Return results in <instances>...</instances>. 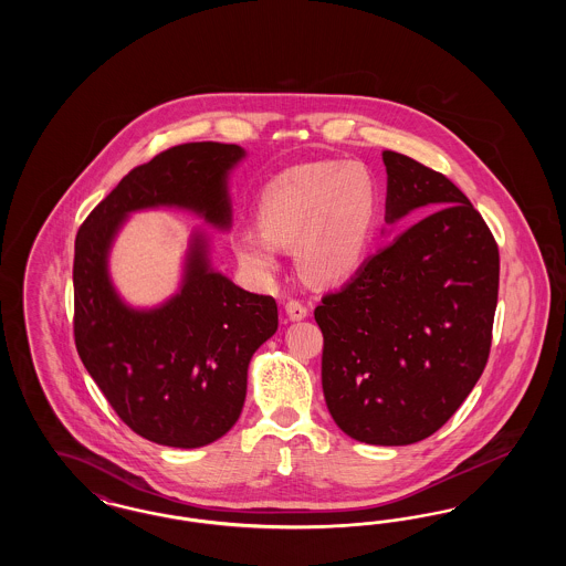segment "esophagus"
Returning a JSON list of instances; mask_svg holds the SVG:
<instances>
[{
    "label": "esophagus",
    "instance_id": "obj_1",
    "mask_svg": "<svg viewBox=\"0 0 566 566\" xmlns=\"http://www.w3.org/2000/svg\"><path fill=\"white\" fill-rule=\"evenodd\" d=\"M286 316H289L291 321H303V318H307V307H305L301 301L291 298V301L286 303Z\"/></svg>",
    "mask_w": 566,
    "mask_h": 566
}]
</instances>
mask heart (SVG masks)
<instances>
[{"label":"heart","mask_w":566,"mask_h":566,"mask_svg":"<svg viewBox=\"0 0 566 566\" xmlns=\"http://www.w3.org/2000/svg\"><path fill=\"white\" fill-rule=\"evenodd\" d=\"M377 212L376 180L365 165H295L263 187L256 201L261 231H240L233 250L243 270L270 280L280 270V248L295 245L307 277L337 284L363 268L376 235Z\"/></svg>","instance_id":"heart-1"}]
</instances>
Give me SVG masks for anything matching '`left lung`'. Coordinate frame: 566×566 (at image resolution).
I'll return each mask as SVG.
<instances>
[{
    "instance_id": "8db88e82",
    "label": "left lung",
    "mask_w": 566,
    "mask_h": 566,
    "mask_svg": "<svg viewBox=\"0 0 566 566\" xmlns=\"http://www.w3.org/2000/svg\"><path fill=\"white\" fill-rule=\"evenodd\" d=\"M386 224L431 212L323 296V390L335 424L371 446L439 431L484 371L499 296V248L443 174L384 150Z\"/></svg>"
}]
</instances>
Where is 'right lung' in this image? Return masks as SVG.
I'll return each mask as SVG.
<instances>
[{
    "label": "right lung",
    "instance_id": "right-lung-1",
    "mask_svg": "<svg viewBox=\"0 0 566 566\" xmlns=\"http://www.w3.org/2000/svg\"><path fill=\"white\" fill-rule=\"evenodd\" d=\"M243 157L238 144L174 146L132 169L76 235V350L118 418L159 446L201 448L238 422L250 358L277 331V305L216 271L208 238L192 231L180 291L137 310L109 280V248L127 216L155 208L229 231V174Z\"/></svg>",
    "mask_w": 566,
    "mask_h": 566
}]
</instances>
